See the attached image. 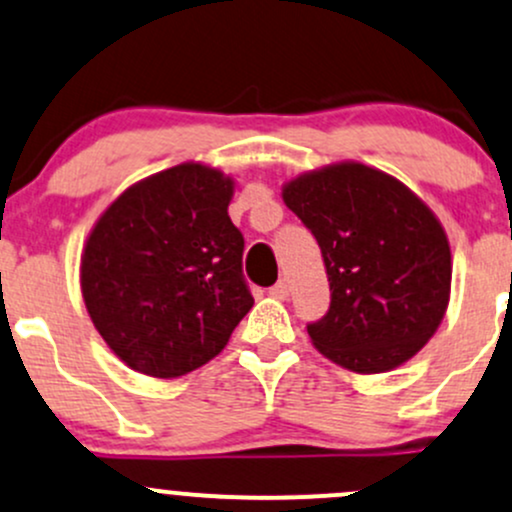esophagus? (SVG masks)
Segmentation results:
<instances>
[{
    "mask_svg": "<svg viewBox=\"0 0 512 512\" xmlns=\"http://www.w3.org/2000/svg\"><path fill=\"white\" fill-rule=\"evenodd\" d=\"M271 295L275 300H287V297H290V283H287V280H278V283L271 287Z\"/></svg>",
    "mask_w": 512,
    "mask_h": 512,
    "instance_id": "obj_1",
    "label": "esophagus"
}]
</instances>
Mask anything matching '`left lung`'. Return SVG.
I'll list each match as a JSON object with an SVG mask.
<instances>
[{"instance_id":"left-lung-1","label":"left lung","mask_w":512,"mask_h":512,"mask_svg":"<svg viewBox=\"0 0 512 512\" xmlns=\"http://www.w3.org/2000/svg\"><path fill=\"white\" fill-rule=\"evenodd\" d=\"M283 200L314 234L329 275V312L307 326L319 353L360 375L411 360L450 302V241L433 210L360 162L300 174Z\"/></svg>"}]
</instances>
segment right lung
Instances as JSON below:
<instances>
[{
    "mask_svg": "<svg viewBox=\"0 0 512 512\" xmlns=\"http://www.w3.org/2000/svg\"><path fill=\"white\" fill-rule=\"evenodd\" d=\"M234 181L186 162L132 183L82 251V297L108 348L132 370L171 380L222 353L254 307L244 237L229 220Z\"/></svg>",
    "mask_w": 512,
    "mask_h": 512,
    "instance_id": "obj_1",
    "label": "right lung"
}]
</instances>
